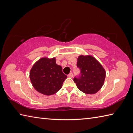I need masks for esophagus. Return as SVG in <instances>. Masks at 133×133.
<instances>
[{"label": "esophagus", "mask_w": 133, "mask_h": 133, "mask_svg": "<svg viewBox=\"0 0 133 133\" xmlns=\"http://www.w3.org/2000/svg\"><path fill=\"white\" fill-rule=\"evenodd\" d=\"M67 76H68V77H71H71H73V73H70Z\"/></svg>", "instance_id": "obj_1"}]
</instances>
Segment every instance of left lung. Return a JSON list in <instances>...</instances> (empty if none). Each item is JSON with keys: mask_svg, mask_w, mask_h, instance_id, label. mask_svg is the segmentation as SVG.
Listing matches in <instances>:
<instances>
[{"mask_svg": "<svg viewBox=\"0 0 133 133\" xmlns=\"http://www.w3.org/2000/svg\"><path fill=\"white\" fill-rule=\"evenodd\" d=\"M77 66L80 75L74 78L77 88L85 94L98 92L104 84L105 71L102 65L91 55H80L77 58Z\"/></svg>", "mask_w": 133, "mask_h": 133, "instance_id": "left-lung-1", "label": "left lung"}]
</instances>
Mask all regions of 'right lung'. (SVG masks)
Wrapping results in <instances>:
<instances>
[{
  "instance_id": "right-lung-1",
  "label": "right lung",
  "mask_w": 133,
  "mask_h": 133,
  "mask_svg": "<svg viewBox=\"0 0 133 133\" xmlns=\"http://www.w3.org/2000/svg\"><path fill=\"white\" fill-rule=\"evenodd\" d=\"M66 78L62 66L56 64L55 57L40 58L30 71V79L33 87L46 96L53 95L61 89Z\"/></svg>"
}]
</instances>
